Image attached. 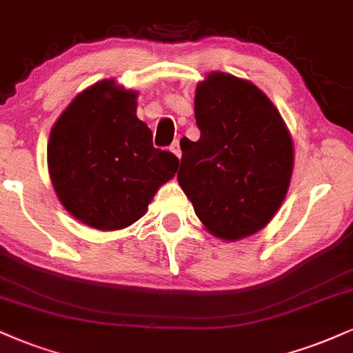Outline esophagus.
Instances as JSON below:
<instances>
[{"label":"esophagus","mask_w":353,"mask_h":353,"mask_svg":"<svg viewBox=\"0 0 353 353\" xmlns=\"http://www.w3.org/2000/svg\"><path fill=\"white\" fill-rule=\"evenodd\" d=\"M171 151L174 152V154L177 156V158H181L182 151H181V144H179V139H174V143L171 144Z\"/></svg>","instance_id":"obj_1"}]
</instances>
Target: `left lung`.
I'll list each match as a JSON object with an SVG mask.
<instances>
[{"mask_svg": "<svg viewBox=\"0 0 353 353\" xmlns=\"http://www.w3.org/2000/svg\"><path fill=\"white\" fill-rule=\"evenodd\" d=\"M201 138L181 139L182 190L207 230L239 240L261 230L288 192L292 141L260 88L214 72L195 93Z\"/></svg>", "mask_w": 353, "mask_h": 353, "instance_id": "left-lung-1", "label": "left lung"}]
</instances>
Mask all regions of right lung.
<instances>
[{"mask_svg": "<svg viewBox=\"0 0 353 353\" xmlns=\"http://www.w3.org/2000/svg\"><path fill=\"white\" fill-rule=\"evenodd\" d=\"M48 163L59 201L97 230L141 219L179 159L152 146L136 93L103 80L80 93L50 131Z\"/></svg>", "mask_w": 353, "mask_h": 353, "instance_id": "obj_1", "label": "right lung"}]
</instances>
